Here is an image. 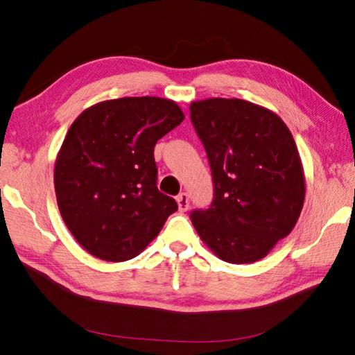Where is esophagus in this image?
Here are the masks:
<instances>
[{
    "label": "esophagus",
    "mask_w": 355,
    "mask_h": 355,
    "mask_svg": "<svg viewBox=\"0 0 355 355\" xmlns=\"http://www.w3.org/2000/svg\"><path fill=\"white\" fill-rule=\"evenodd\" d=\"M177 201H178V207H180V210H187L189 209V201H191V198H189V193H186V192H183V193H180L178 197H177Z\"/></svg>",
    "instance_id": "esophagus-1"
}]
</instances>
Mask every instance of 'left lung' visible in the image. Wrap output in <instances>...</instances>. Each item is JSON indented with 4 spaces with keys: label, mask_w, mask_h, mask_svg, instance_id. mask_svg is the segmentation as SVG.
Segmentation results:
<instances>
[{
    "label": "left lung",
    "mask_w": 355,
    "mask_h": 355,
    "mask_svg": "<svg viewBox=\"0 0 355 355\" xmlns=\"http://www.w3.org/2000/svg\"><path fill=\"white\" fill-rule=\"evenodd\" d=\"M191 120L212 171L214 200L191 220L218 258L262 259L296 225L305 180L296 143L282 119L241 99L191 103Z\"/></svg>",
    "instance_id": "obj_1"
}]
</instances>
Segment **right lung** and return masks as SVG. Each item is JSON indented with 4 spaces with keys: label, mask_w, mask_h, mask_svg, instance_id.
Returning <instances> with one entry per match:
<instances>
[{
    "label": "right lung",
    "mask_w": 355,
    "mask_h": 355,
    "mask_svg": "<svg viewBox=\"0 0 355 355\" xmlns=\"http://www.w3.org/2000/svg\"><path fill=\"white\" fill-rule=\"evenodd\" d=\"M183 120L175 102L148 96L105 101L74 120L55 189L65 225L88 253L132 259L177 212V201L157 187L154 146Z\"/></svg>",
    "instance_id": "right-lung-1"
}]
</instances>
